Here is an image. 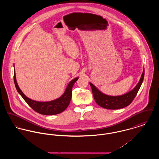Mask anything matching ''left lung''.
Listing matches in <instances>:
<instances>
[{
	"label": "left lung",
	"mask_w": 159,
	"mask_h": 159,
	"mask_svg": "<svg viewBox=\"0 0 159 159\" xmlns=\"http://www.w3.org/2000/svg\"><path fill=\"white\" fill-rule=\"evenodd\" d=\"M144 76V70H143L140 80L136 86L129 92L118 96H111L105 94L98 90L93 84L89 83L95 102L100 107L109 110H117L127 107L136 97L143 81Z\"/></svg>",
	"instance_id": "obj_1"
}]
</instances>
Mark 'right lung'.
<instances>
[{
	"mask_svg": "<svg viewBox=\"0 0 159 159\" xmlns=\"http://www.w3.org/2000/svg\"><path fill=\"white\" fill-rule=\"evenodd\" d=\"M78 80V77L73 79L68 83L64 93L59 98L49 102H38L33 100L26 97L16 81L15 70L14 72V82L18 93L21 95L25 102L36 112L43 115H54L61 113L68 107L72 95V88L75 83Z\"/></svg>",
	"mask_w": 159,
	"mask_h": 159,
	"instance_id": "add662e5",
	"label": "right lung"
}]
</instances>
